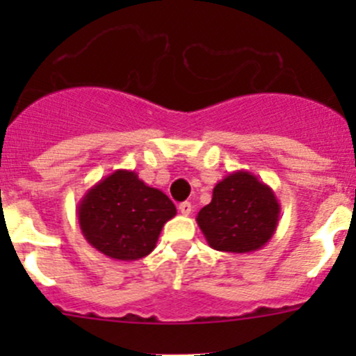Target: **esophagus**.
<instances>
[{"label":"esophagus","mask_w":356,"mask_h":356,"mask_svg":"<svg viewBox=\"0 0 356 356\" xmlns=\"http://www.w3.org/2000/svg\"><path fill=\"white\" fill-rule=\"evenodd\" d=\"M179 211H181L182 215H189L193 211L191 203H189V201H184V203H181V204H179Z\"/></svg>","instance_id":"esophagus-1"}]
</instances>
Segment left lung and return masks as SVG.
<instances>
[{"label":"left lung","mask_w":356,"mask_h":356,"mask_svg":"<svg viewBox=\"0 0 356 356\" xmlns=\"http://www.w3.org/2000/svg\"><path fill=\"white\" fill-rule=\"evenodd\" d=\"M279 204L270 186L248 170L225 175L211 201L196 215L204 239L213 250L250 253L267 245L279 224Z\"/></svg>","instance_id":"left-lung-1"}]
</instances>
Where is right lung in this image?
<instances>
[{
    "label": "right lung",
    "instance_id": "add662e5",
    "mask_svg": "<svg viewBox=\"0 0 356 356\" xmlns=\"http://www.w3.org/2000/svg\"><path fill=\"white\" fill-rule=\"evenodd\" d=\"M175 204L149 188L134 170H115L96 182L77 204L86 241L122 261L139 260L155 250L161 227L175 217Z\"/></svg>",
    "mask_w": 356,
    "mask_h": 356
}]
</instances>
